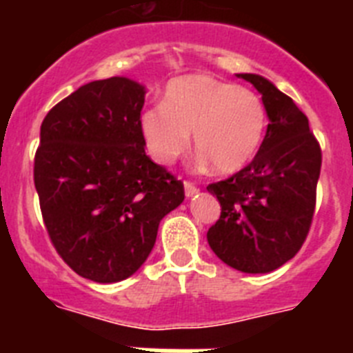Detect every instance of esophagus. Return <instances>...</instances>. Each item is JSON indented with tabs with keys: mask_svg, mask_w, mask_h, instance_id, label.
Instances as JSON below:
<instances>
[{
	"mask_svg": "<svg viewBox=\"0 0 353 353\" xmlns=\"http://www.w3.org/2000/svg\"><path fill=\"white\" fill-rule=\"evenodd\" d=\"M183 191H185V196L187 198H192V196L198 194V187L194 185V183L191 182H183Z\"/></svg>",
	"mask_w": 353,
	"mask_h": 353,
	"instance_id": "esophagus-1",
	"label": "esophagus"
}]
</instances>
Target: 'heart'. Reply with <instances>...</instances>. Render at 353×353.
<instances>
[{
    "instance_id": "heart-1",
    "label": "heart",
    "mask_w": 353,
    "mask_h": 353,
    "mask_svg": "<svg viewBox=\"0 0 353 353\" xmlns=\"http://www.w3.org/2000/svg\"><path fill=\"white\" fill-rule=\"evenodd\" d=\"M267 130V109L251 90L205 74L176 77L164 101L141 114V132L152 157L171 164L189 146L217 173H236L258 154Z\"/></svg>"
}]
</instances>
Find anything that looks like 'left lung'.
Returning <instances> with one entry per match:
<instances>
[{
	"mask_svg": "<svg viewBox=\"0 0 353 353\" xmlns=\"http://www.w3.org/2000/svg\"><path fill=\"white\" fill-rule=\"evenodd\" d=\"M261 93L269 125L258 154L232 179L210 183L221 217L208 230L215 256L245 274L292 260L313 219L322 152L295 102L258 74H236Z\"/></svg>",
	"mask_w": 353,
	"mask_h": 353,
	"instance_id": "left-lung-1",
	"label": "left lung"
}]
</instances>
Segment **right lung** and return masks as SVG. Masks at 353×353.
<instances>
[{
	"label": "right lung",
	"mask_w": 353,
	"mask_h": 353,
	"mask_svg": "<svg viewBox=\"0 0 353 353\" xmlns=\"http://www.w3.org/2000/svg\"><path fill=\"white\" fill-rule=\"evenodd\" d=\"M146 88L129 77L92 81L54 105L40 127L35 189L43 224L84 279L118 283L146 261L183 183L145 154Z\"/></svg>",
	"instance_id": "add662e5"
}]
</instances>
